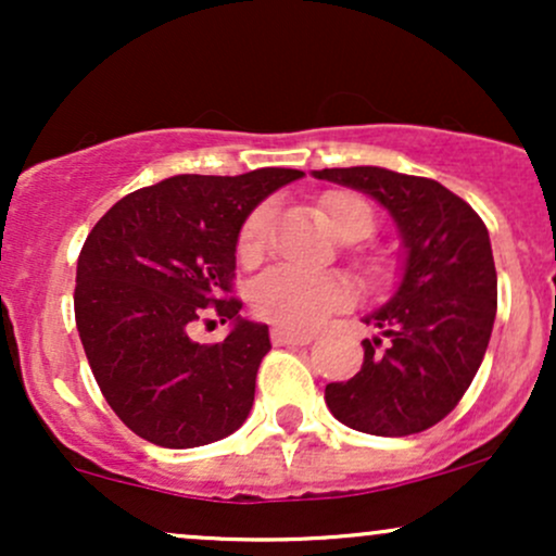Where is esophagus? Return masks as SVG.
<instances>
[{"label":"esophagus","instance_id":"esophagus-1","mask_svg":"<svg viewBox=\"0 0 556 556\" xmlns=\"http://www.w3.org/2000/svg\"><path fill=\"white\" fill-rule=\"evenodd\" d=\"M271 340L274 344H308L314 340V334L311 331H290V329H271Z\"/></svg>","mask_w":556,"mask_h":556}]
</instances>
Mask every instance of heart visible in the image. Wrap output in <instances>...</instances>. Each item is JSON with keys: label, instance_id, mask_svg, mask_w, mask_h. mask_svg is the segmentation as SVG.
Here are the masks:
<instances>
[{"label": "heart", "instance_id": "1", "mask_svg": "<svg viewBox=\"0 0 556 556\" xmlns=\"http://www.w3.org/2000/svg\"><path fill=\"white\" fill-rule=\"evenodd\" d=\"M324 216L340 240H361L374 229L371 206L353 193H329L324 198ZM269 219V206H261L242 225L238 240V258L242 264H253L264 256ZM348 298L350 287L337 274L300 271L292 266H274L251 285L253 311L266 321L292 331L311 329L327 311L342 305Z\"/></svg>", "mask_w": 556, "mask_h": 556}]
</instances>
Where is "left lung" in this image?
I'll return each instance as SVG.
<instances>
[{
    "instance_id": "8db88e82",
    "label": "left lung",
    "mask_w": 556,
    "mask_h": 556,
    "mask_svg": "<svg viewBox=\"0 0 556 556\" xmlns=\"http://www.w3.org/2000/svg\"><path fill=\"white\" fill-rule=\"evenodd\" d=\"M371 195L402 240L397 290L363 316V366L324 389L340 424L374 437L431 429L460 402L486 355L496 316V269L489 229L442 182L384 167L314 169Z\"/></svg>"
}]
</instances>
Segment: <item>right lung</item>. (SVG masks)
<instances>
[{
  "label": "right lung",
  "mask_w": 556,
  "mask_h": 556,
  "mask_svg": "<svg viewBox=\"0 0 556 556\" xmlns=\"http://www.w3.org/2000/svg\"><path fill=\"white\" fill-rule=\"evenodd\" d=\"M300 169L175 175L125 195L78 256L75 324L101 394L146 442L190 450L245 424L269 327L242 318L232 290L240 229ZM214 304L233 324L216 345L189 337Z\"/></svg>",
  "instance_id": "right-lung-1"
}]
</instances>
